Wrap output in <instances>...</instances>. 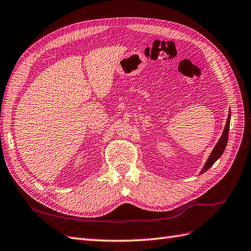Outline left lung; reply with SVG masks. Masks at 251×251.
Wrapping results in <instances>:
<instances>
[{
    "mask_svg": "<svg viewBox=\"0 0 251 251\" xmlns=\"http://www.w3.org/2000/svg\"><path fill=\"white\" fill-rule=\"evenodd\" d=\"M230 119H231V112L228 114V119H226V126H225V129H224V132H223V136L220 137L219 141L217 142V144L215 145L214 150L212 151L211 155H209L208 159L206 160L204 167L202 168V171L200 172L201 174L204 173L205 171H207L209 168H211L215 162H216V160L218 158H220V156L223 155L224 151L226 147V143H228V138H229V128H230Z\"/></svg>",
    "mask_w": 251,
    "mask_h": 251,
    "instance_id": "obj_1",
    "label": "left lung"
}]
</instances>
